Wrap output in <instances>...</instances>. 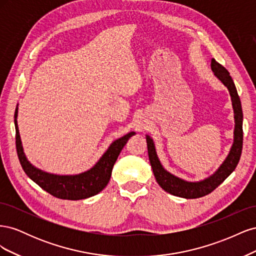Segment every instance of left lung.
Wrapping results in <instances>:
<instances>
[{
    "instance_id": "1",
    "label": "left lung",
    "mask_w": 256,
    "mask_h": 256,
    "mask_svg": "<svg viewBox=\"0 0 256 256\" xmlns=\"http://www.w3.org/2000/svg\"><path fill=\"white\" fill-rule=\"evenodd\" d=\"M212 70L214 74L218 78L222 84L228 90L232 106L234 110V141L232 145L228 157L222 162V164L218 168L216 171L205 180L200 182H188L182 178L177 177L172 173L168 172L166 170L161 164L156 152V147L152 138L146 134V143L147 150H148V158L152 164V172L156 178L157 182L160 187L166 191L170 194L175 196H180L184 198H198L204 196L209 194L212 192L219 184H221L226 178L233 173L236 168L240 156H242V109L240 98L235 86V83L230 76L228 69L224 68L221 64H219L214 58L212 60Z\"/></svg>"
}]
</instances>
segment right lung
<instances>
[{"mask_svg": "<svg viewBox=\"0 0 256 256\" xmlns=\"http://www.w3.org/2000/svg\"><path fill=\"white\" fill-rule=\"evenodd\" d=\"M17 116L18 104L14 112V128H16L17 154L23 171L44 191L53 196L63 200H76L88 198L98 194L100 191L104 190L110 180L112 168L122 147L126 145L129 138L136 134L134 131H130L127 134L112 142L106 152L96 162V164L88 171L76 175L51 174L34 166L28 160L23 152Z\"/></svg>", "mask_w": 256, "mask_h": 256, "instance_id": "obj_1", "label": "right lung"}]
</instances>
